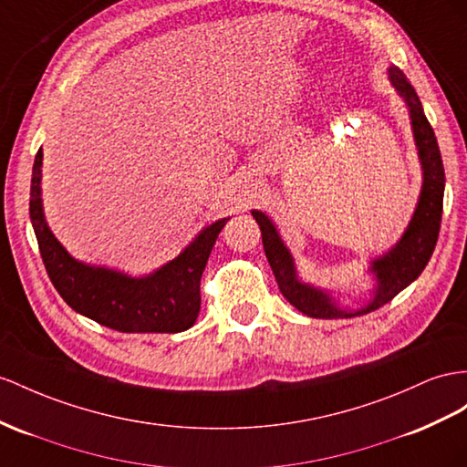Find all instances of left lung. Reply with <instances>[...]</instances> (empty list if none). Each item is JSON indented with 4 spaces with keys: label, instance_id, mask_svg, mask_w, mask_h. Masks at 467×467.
I'll use <instances>...</instances> for the list:
<instances>
[{
    "label": "left lung",
    "instance_id": "left-lung-1",
    "mask_svg": "<svg viewBox=\"0 0 467 467\" xmlns=\"http://www.w3.org/2000/svg\"><path fill=\"white\" fill-rule=\"evenodd\" d=\"M389 78L392 82V87L397 88V92L404 99L406 106H409L410 124L418 148V158H420L422 163L424 182L420 199H418L416 211L409 223V229L404 231L400 241L394 244L387 254H382L370 262V272L375 274L377 280L373 300L361 309H357V312H345V309H339L333 304L329 294L297 280L294 258L290 254V250L282 243L276 226H274V223L262 211H253V217L256 219L262 231V244H265L266 258L270 262L274 276H276L282 296L297 309V312H302L309 317L333 319L355 317L375 312V309L389 304L394 296L402 292L406 285L412 284L420 276L430 256L434 253L441 223V205H444V163H441L434 130L430 126L428 118L424 116L422 102L418 99V94L412 88L409 78H406L402 70L397 67L389 68Z\"/></svg>",
    "mask_w": 467,
    "mask_h": 467
}]
</instances>
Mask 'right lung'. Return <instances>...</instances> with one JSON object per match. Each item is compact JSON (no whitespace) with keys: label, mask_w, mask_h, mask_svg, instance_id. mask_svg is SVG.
I'll return each mask as SVG.
<instances>
[{"label":"right lung","mask_w":467,"mask_h":467,"mask_svg":"<svg viewBox=\"0 0 467 467\" xmlns=\"http://www.w3.org/2000/svg\"><path fill=\"white\" fill-rule=\"evenodd\" d=\"M43 151L35 155L29 217L47 274L63 300L88 319L122 333H179L195 324L201 276L223 226H205L182 254L143 278L90 266L70 256L47 226L41 202Z\"/></svg>","instance_id":"right-lung-1"}]
</instances>
